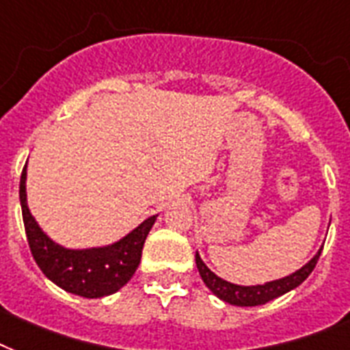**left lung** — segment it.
<instances>
[{"instance_id":"8db88e82","label":"left lung","mask_w":350,"mask_h":350,"mask_svg":"<svg viewBox=\"0 0 350 350\" xmlns=\"http://www.w3.org/2000/svg\"><path fill=\"white\" fill-rule=\"evenodd\" d=\"M321 250H323V248H321ZM321 250H319L305 267L299 268L297 272L291 273V275H286V278L265 283V285L254 286H241L224 281V279L215 275L210 268L206 267L199 254H195V262H197V268H199V273L200 278H202V281H204V285L208 286L219 299H223V301L230 303V305H237V307H257V305H265V303L272 301L275 297L283 296L286 292H291L292 288H296V286L301 285L303 281L310 275L314 267H316Z\"/></svg>"}]
</instances>
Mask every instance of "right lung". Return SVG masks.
Returning <instances> with one entry per match:
<instances>
[{"label": "right lung", "mask_w": 350, "mask_h": 350, "mask_svg": "<svg viewBox=\"0 0 350 350\" xmlns=\"http://www.w3.org/2000/svg\"><path fill=\"white\" fill-rule=\"evenodd\" d=\"M27 164L21 172L20 202L23 224L32 257L54 285L82 297H104L115 294L133 278L138 268L144 241L155 224L157 215L146 219L137 228L109 246L69 250L43 234L27 206Z\"/></svg>", "instance_id": "1"}]
</instances>
